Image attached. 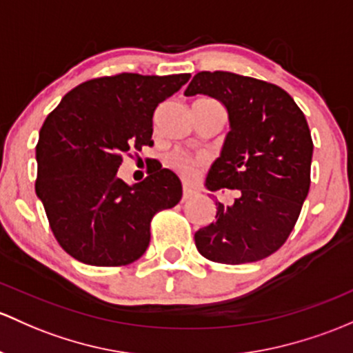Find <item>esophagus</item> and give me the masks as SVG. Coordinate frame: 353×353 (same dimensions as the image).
Listing matches in <instances>:
<instances>
[{"label":"esophagus","instance_id":"obj_1","mask_svg":"<svg viewBox=\"0 0 353 353\" xmlns=\"http://www.w3.org/2000/svg\"><path fill=\"white\" fill-rule=\"evenodd\" d=\"M192 196H194V192H192V189L188 188V186H184V189H183V203L189 201V199H191Z\"/></svg>","mask_w":353,"mask_h":353}]
</instances>
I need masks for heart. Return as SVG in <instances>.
Here are the masks:
<instances>
[{
	"mask_svg": "<svg viewBox=\"0 0 353 353\" xmlns=\"http://www.w3.org/2000/svg\"><path fill=\"white\" fill-rule=\"evenodd\" d=\"M169 165L172 167L174 170H177L184 179L192 181L198 176V170L199 167L203 165V161L201 159L189 157L184 152H174L169 157Z\"/></svg>",
	"mask_w": 353,
	"mask_h": 353,
	"instance_id": "b5f03b06",
	"label": "heart"
}]
</instances>
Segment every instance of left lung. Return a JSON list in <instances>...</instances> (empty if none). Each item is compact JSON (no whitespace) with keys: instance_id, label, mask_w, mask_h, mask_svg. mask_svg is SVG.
I'll return each mask as SVG.
<instances>
[{"instance_id":"8db88e82","label":"left lung","mask_w":353,"mask_h":353,"mask_svg":"<svg viewBox=\"0 0 353 353\" xmlns=\"http://www.w3.org/2000/svg\"><path fill=\"white\" fill-rule=\"evenodd\" d=\"M184 94L211 96L228 111L230 132L205 186L240 191L233 205L216 201V221L194 233L196 247L220 264L262 261L288 240L310 191L306 118L284 89L225 70L198 72Z\"/></svg>"}]
</instances>
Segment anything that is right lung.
<instances>
[{"label":"right lung","mask_w":353,"mask_h":353,"mask_svg":"<svg viewBox=\"0 0 353 353\" xmlns=\"http://www.w3.org/2000/svg\"><path fill=\"white\" fill-rule=\"evenodd\" d=\"M189 77H98L69 91L46 118L35 192L70 257L99 267L132 264L145 254L154 214L181 201L179 177L162 165L132 186L117 172L125 155L154 143L155 108Z\"/></svg>","instance_id":"1"}]
</instances>
